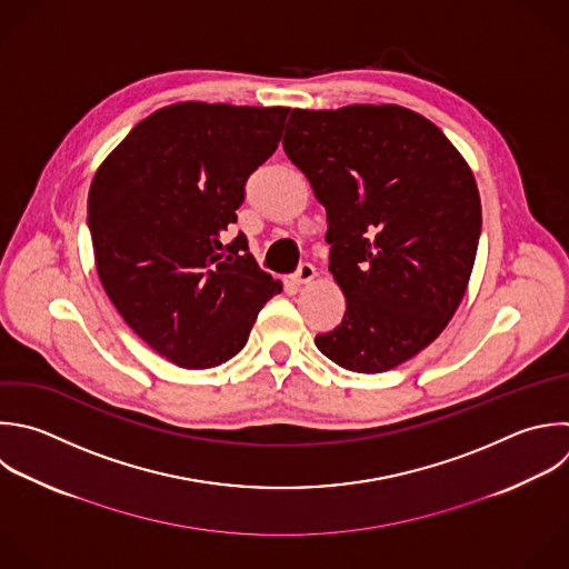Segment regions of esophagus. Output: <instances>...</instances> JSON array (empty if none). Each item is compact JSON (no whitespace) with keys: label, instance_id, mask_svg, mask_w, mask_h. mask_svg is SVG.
Instances as JSON below:
<instances>
[{"label":"esophagus","instance_id":"esophagus-1","mask_svg":"<svg viewBox=\"0 0 569 569\" xmlns=\"http://www.w3.org/2000/svg\"><path fill=\"white\" fill-rule=\"evenodd\" d=\"M316 278V267L311 264V262H302L298 269H296V273L291 276V280L296 282V284H307V282H311Z\"/></svg>","mask_w":569,"mask_h":569}]
</instances>
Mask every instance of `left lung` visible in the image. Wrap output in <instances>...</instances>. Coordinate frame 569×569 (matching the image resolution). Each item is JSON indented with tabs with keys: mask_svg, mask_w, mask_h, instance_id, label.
<instances>
[{
	"mask_svg": "<svg viewBox=\"0 0 569 569\" xmlns=\"http://www.w3.org/2000/svg\"><path fill=\"white\" fill-rule=\"evenodd\" d=\"M282 147L327 209L329 271L347 300L316 347L358 373L409 360L447 327L471 276L482 216L467 162L393 104L293 109Z\"/></svg>",
	"mask_w": 569,
	"mask_h": 569,
	"instance_id": "left-lung-1",
	"label": "left lung"
}]
</instances>
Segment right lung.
Returning a JSON list of instances; mask_svg holds the SVG:
<instances>
[{"mask_svg": "<svg viewBox=\"0 0 569 569\" xmlns=\"http://www.w3.org/2000/svg\"><path fill=\"white\" fill-rule=\"evenodd\" d=\"M289 109L182 102L142 120L98 169L89 231L98 276L127 325L184 369L233 358L282 284L238 222L249 176L282 138Z\"/></svg>", "mask_w": 569, "mask_h": 569, "instance_id": "add662e5", "label": "right lung"}]
</instances>
